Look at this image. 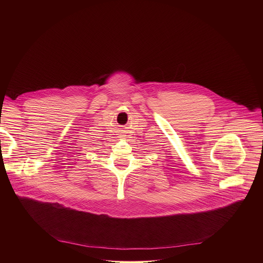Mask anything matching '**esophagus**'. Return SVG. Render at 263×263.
I'll return each mask as SVG.
<instances>
[{
	"instance_id": "1",
	"label": "esophagus",
	"mask_w": 263,
	"mask_h": 263,
	"mask_svg": "<svg viewBox=\"0 0 263 263\" xmlns=\"http://www.w3.org/2000/svg\"><path fill=\"white\" fill-rule=\"evenodd\" d=\"M118 136H119V138H121V139H123L125 136L123 135V133H122V130H120V133L118 134Z\"/></svg>"
}]
</instances>
